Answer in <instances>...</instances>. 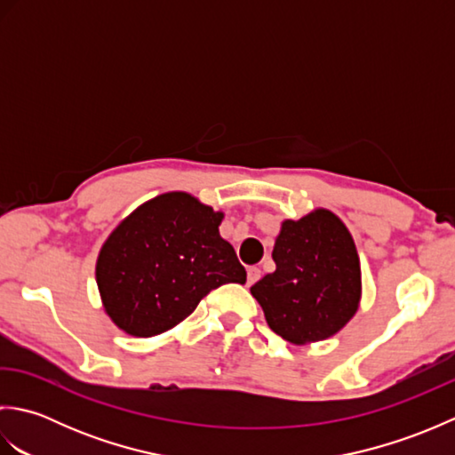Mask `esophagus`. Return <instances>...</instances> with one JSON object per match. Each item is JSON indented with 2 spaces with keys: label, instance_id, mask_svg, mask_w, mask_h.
Returning <instances> with one entry per match:
<instances>
[{
  "label": "esophagus",
  "instance_id": "esophagus-1",
  "mask_svg": "<svg viewBox=\"0 0 455 455\" xmlns=\"http://www.w3.org/2000/svg\"><path fill=\"white\" fill-rule=\"evenodd\" d=\"M259 275H262V272H259V267H256V266H252V267H248V285H252V283H256L258 279H259Z\"/></svg>",
  "mask_w": 455,
  "mask_h": 455
}]
</instances>
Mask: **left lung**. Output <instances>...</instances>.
<instances>
[{
    "mask_svg": "<svg viewBox=\"0 0 455 455\" xmlns=\"http://www.w3.org/2000/svg\"><path fill=\"white\" fill-rule=\"evenodd\" d=\"M272 258L275 272L250 287L267 326L283 340L307 344L336 334L355 315L360 258L344 222L316 209L283 220Z\"/></svg>",
    "mask_w": 455,
    "mask_h": 455,
    "instance_id": "obj_1",
    "label": "left lung"
}]
</instances>
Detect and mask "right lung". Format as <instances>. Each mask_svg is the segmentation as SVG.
<instances>
[{
    "label": "right lung",
    "mask_w": 455,
    "mask_h": 455,
    "mask_svg": "<svg viewBox=\"0 0 455 455\" xmlns=\"http://www.w3.org/2000/svg\"><path fill=\"white\" fill-rule=\"evenodd\" d=\"M222 212L189 193L144 203L103 244L95 275L121 331L148 338L189 316L212 289L244 283L246 269L219 233Z\"/></svg>",
    "instance_id": "1"
}]
</instances>
